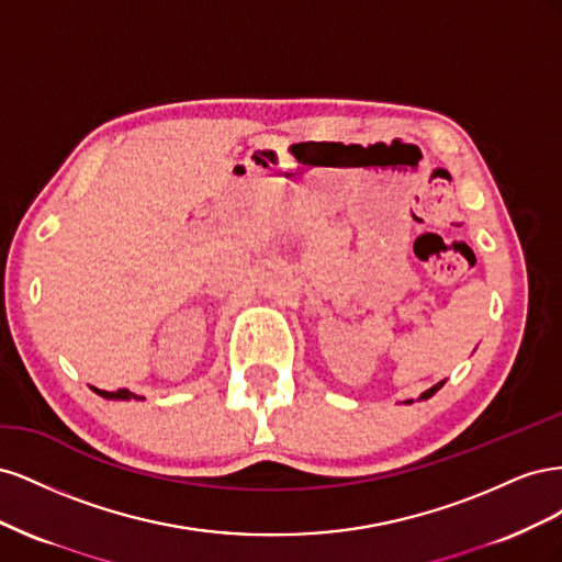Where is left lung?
<instances>
[{"label": "left lung", "instance_id": "8db88e82", "mask_svg": "<svg viewBox=\"0 0 562 562\" xmlns=\"http://www.w3.org/2000/svg\"><path fill=\"white\" fill-rule=\"evenodd\" d=\"M440 386H443V382H438V384H434L431 389H427V391H424V394H422V398H419V401H424V398H431V396L436 394V391H438Z\"/></svg>", "mask_w": 562, "mask_h": 562}]
</instances>
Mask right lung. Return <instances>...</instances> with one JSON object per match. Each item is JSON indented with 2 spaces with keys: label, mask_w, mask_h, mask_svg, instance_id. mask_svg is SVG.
<instances>
[{
  "label": "right lung",
  "mask_w": 562,
  "mask_h": 562,
  "mask_svg": "<svg viewBox=\"0 0 562 562\" xmlns=\"http://www.w3.org/2000/svg\"><path fill=\"white\" fill-rule=\"evenodd\" d=\"M98 396L103 398H119V401H131V398H138L135 394H131L128 389H116V391H103V389H93Z\"/></svg>",
  "instance_id": "right-lung-1"
}]
</instances>
